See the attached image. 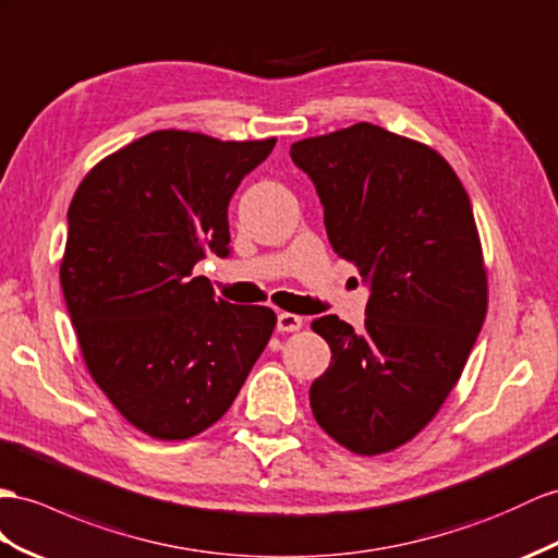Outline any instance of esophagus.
<instances>
[{"label":"esophagus","instance_id":"esophagus-1","mask_svg":"<svg viewBox=\"0 0 558 558\" xmlns=\"http://www.w3.org/2000/svg\"><path fill=\"white\" fill-rule=\"evenodd\" d=\"M302 325L304 320L294 316V313H278V323H276L278 332H296Z\"/></svg>","mask_w":558,"mask_h":558}]
</instances>
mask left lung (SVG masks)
I'll use <instances>...</instances> for the list:
<instances>
[{"label": "left lung", "instance_id": "1", "mask_svg": "<svg viewBox=\"0 0 558 558\" xmlns=\"http://www.w3.org/2000/svg\"><path fill=\"white\" fill-rule=\"evenodd\" d=\"M332 250L369 290L363 330L313 320L332 351L311 384L313 417L339 446L381 454L434 420L485 320L481 240L469 195L428 146L359 122L296 141Z\"/></svg>", "mask_w": 558, "mask_h": 558}]
</instances>
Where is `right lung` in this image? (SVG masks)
<instances>
[{"mask_svg":"<svg viewBox=\"0 0 558 558\" xmlns=\"http://www.w3.org/2000/svg\"><path fill=\"white\" fill-rule=\"evenodd\" d=\"M276 146L153 132L108 155L68 209L61 288L94 381L143 434L183 440L231 408L276 313L193 268L231 254L228 203Z\"/></svg>","mask_w":558,"mask_h":558,"instance_id":"right-lung-1","label":"right lung"}]
</instances>
